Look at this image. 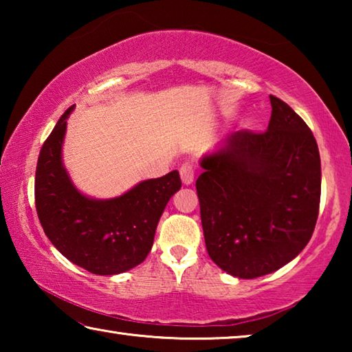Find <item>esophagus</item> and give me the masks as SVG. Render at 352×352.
<instances>
[{
    "mask_svg": "<svg viewBox=\"0 0 352 352\" xmlns=\"http://www.w3.org/2000/svg\"><path fill=\"white\" fill-rule=\"evenodd\" d=\"M194 174H195V168L192 163H184L180 168V177L184 184H190L194 182Z\"/></svg>",
    "mask_w": 352,
    "mask_h": 352,
    "instance_id": "1",
    "label": "esophagus"
}]
</instances>
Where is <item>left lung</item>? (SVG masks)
Here are the masks:
<instances>
[{
    "mask_svg": "<svg viewBox=\"0 0 352 352\" xmlns=\"http://www.w3.org/2000/svg\"><path fill=\"white\" fill-rule=\"evenodd\" d=\"M265 132L239 130L200 160L195 182L210 258L253 279L295 259L318 217L321 163L307 124L276 96Z\"/></svg>",
    "mask_w": 352,
    "mask_h": 352,
    "instance_id": "8db88e82",
    "label": "left lung"
}]
</instances>
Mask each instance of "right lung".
<instances>
[{"mask_svg": "<svg viewBox=\"0 0 352 352\" xmlns=\"http://www.w3.org/2000/svg\"><path fill=\"white\" fill-rule=\"evenodd\" d=\"M63 113L41 147L35 172V208L45 234L73 264L94 275H118L147 258L169 199L182 188L178 170L136 184L113 199H91L71 182L62 162Z\"/></svg>", "mask_w": 352, "mask_h": 352, "instance_id": "obj_1", "label": "right lung"}]
</instances>
